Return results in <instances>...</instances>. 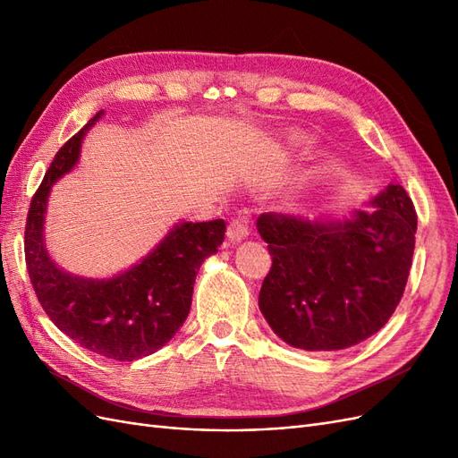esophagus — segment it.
<instances>
[{"mask_svg":"<svg viewBox=\"0 0 458 458\" xmlns=\"http://www.w3.org/2000/svg\"><path fill=\"white\" fill-rule=\"evenodd\" d=\"M248 237V227L239 219H233L227 227V239L231 242H241Z\"/></svg>","mask_w":458,"mask_h":458,"instance_id":"34e87169","label":"esophagus"}]
</instances>
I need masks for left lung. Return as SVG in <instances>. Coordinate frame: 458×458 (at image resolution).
Masks as SVG:
<instances>
[{"mask_svg":"<svg viewBox=\"0 0 458 458\" xmlns=\"http://www.w3.org/2000/svg\"><path fill=\"white\" fill-rule=\"evenodd\" d=\"M370 204L372 212L345 221L258 217L273 259L258 303L286 344L308 352L350 348L395 311L412 263L417 212L401 185Z\"/></svg>","mask_w":458,"mask_h":458,"instance_id":"obj_1","label":"left lung"}]
</instances>
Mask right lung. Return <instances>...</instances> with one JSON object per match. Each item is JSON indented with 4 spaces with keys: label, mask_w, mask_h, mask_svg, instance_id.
Here are the masks:
<instances>
[{
    "label": "right lung",
    "mask_w": 458,
    "mask_h": 458,
    "mask_svg": "<svg viewBox=\"0 0 458 458\" xmlns=\"http://www.w3.org/2000/svg\"><path fill=\"white\" fill-rule=\"evenodd\" d=\"M97 113L55 155L32 197L24 229L26 269L41 308L81 348L116 361L158 352L185 323L202 261L225 239V221L175 225L155 250L113 279H84L57 267L44 244V217L53 183L74 168Z\"/></svg>",
    "instance_id": "1"
}]
</instances>
